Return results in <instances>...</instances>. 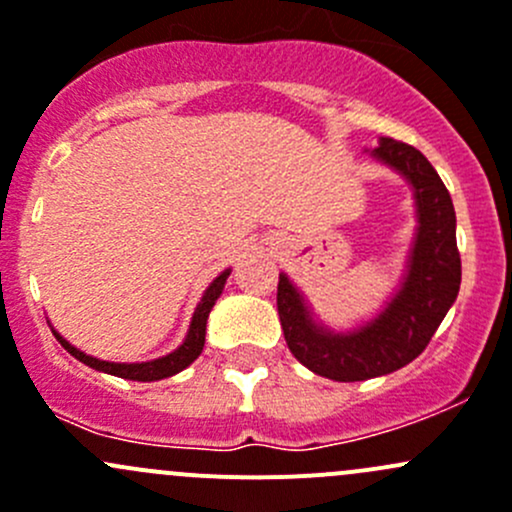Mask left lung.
I'll list each match as a JSON object with an SVG mask.
<instances>
[{"label":"left lung","mask_w":512,"mask_h":512,"mask_svg":"<svg viewBox=\"0 0 512 512\" xmlns=\"http://www.w3.org/2000/svg\"><path fill=\"white\" fill-rule=\"evenodd\" d=\"M371 156L404 175L414 188L418 227L399 292L379 317L354 332L337 334L314 322L287 275H280L277 285V312L289 352L309 371L334 381L374 379L414 361L461 289L456 210L433 165L414 146L394 138H381Z\"/></svg>","instance_id":"8db88e82"}]
</instances>
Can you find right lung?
I'll return each mask as SVG.
<instances>
[{"mask_svg":"<svg viewBox=\"0 0 512 512\" xmlns=\"http://www.w3.org/2000/svg\"><path fill=\"white\" fill-rule=\"evenodd\" d=\"M227 277H230V270L220 272V275L210 282V287L205 289L203 299H200V304L195 307V314H193V319H190V329H188V334H185L183 344H180L175 352L160 356V359L141 361V364H116V361H101V359H96V356H89V354L79 352L76 347H71V344L66 342L59 332H54V337L59 339L61 347H64L71 356H76L79 361H84V364L91 366V369L103 371V374L121 376V379H128V381L168 379V376L178 374V371H183L185 366L193 364V361L200 356V352H203L208 314H210V309H213V304L218 302L220 294H223Z\"/></svg>","mask_w":512,"mask_h":512,"instance_id":"right-lung-1","label":"right lung"}]
</instances>
